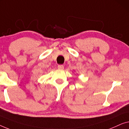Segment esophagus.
<instances>
[{
    "label": "esophagus",
    "mask_w": 129,
    "mask_h": 129,
    "mask_svg": "<svg viewBox=\"0 0 129 129\" xmlns=\"http://www.w3.org/2000/svg\"><path fill=\"white\" fill-rule=\"evenodd\" d=\"M58 68L59 70H63L64 69V65H58Z\"/></svg>",
    "instance_id": "esophagus-1"
}]
</instances>
